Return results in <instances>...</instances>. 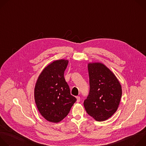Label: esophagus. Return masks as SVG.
<instances>
[{
    "instance_id": "1",
    "label": "esophagus",
    "mask_w": 146,
    "mask_h": 146,
    "mask_svg": "<svg viewBox=\"0 0 146 146\" xmlns=\"http://www.w3.org/2000/svg\"><path fill=\"white\" fill-rule=\"evenodd\" d=\"M76 99H77V102H80V96H77Z\"/></svg>"
}]
</instances>
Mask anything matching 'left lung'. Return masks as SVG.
Segmentation results:
<instances>
[{"label": "left lung", "mask_w": 146, "mask_h": 146, "mask_svg": "<svg viewBox=\"0 0 146 146\" xmlns=\"http://www.w3.org/2000/svg\"><path fill=\"white\" fill-rule=\"evenodd\" d=\"M90 92L84 101L87 113L95 120L103 121L117 111L122 96L120 83L113 73L101 63L88 65Z\"/></svg>", "instance_id": "left-lung-1"}]
</instances>
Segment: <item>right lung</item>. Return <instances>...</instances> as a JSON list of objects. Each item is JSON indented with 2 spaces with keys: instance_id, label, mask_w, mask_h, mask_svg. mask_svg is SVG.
Wrapping results in <instances>:
<instances>
[{
  "instance_id": "obj_1",
  "label": "right lung",
  "mask_w": 146,
  "mask_h": 146,
  "mask_svg": "<svg viewBox=\"0 0 146 146\" xmlns=\"http://www.w3.org/2000/svg\"><path fill=\"white\" fill-rule=\"evenodd\" d=\"M68 64V60L54 61L43 69L36 83L34 94L37 109L50 122L62 121L77 100L70 94L64 78Z\"/></svg>"
}]
</instances>
